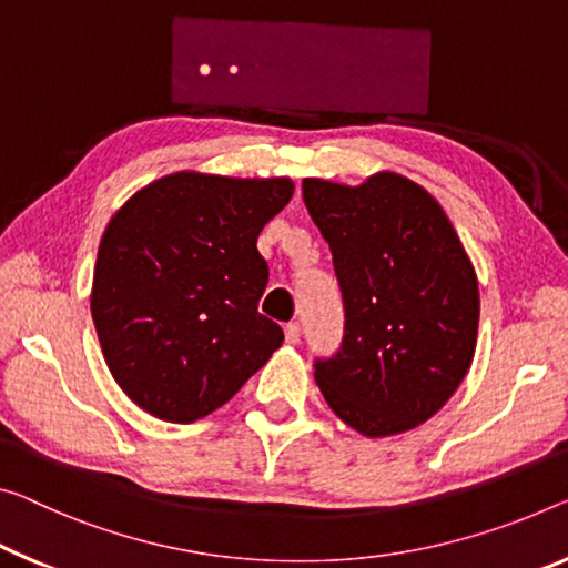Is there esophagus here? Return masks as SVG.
<instances>
[{"label":"esophagus","instance_id":"obj_1","mask_svg":"<svg viewBox=\"0 0 568 568\" xmlns=\"http://www.w3.org/2000/svg\"><path fill=\"white\" fill-rule=\"evenodd\" d=\"M284 337H286V343L290 345H296L302 339V327H300V322H290V325L284 327Z\"/></svg>","mask_w":568,"mask_h":568}]
</instances>
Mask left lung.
Segmentation results:
<instances>
[{
	"label": "left lung",
	"instance_id": "1",
	"mask_svg": "<svg viewBox=\"0 0 568 568\" xmlns=\"http://www.w3.org/2000/svg\"><path fill=\"white\" fill-rule=\"evenodd\" d=\"M304 205L333 251L345 333L314 361L329 408L365 436L414 429L447 404L475 357L477 276L442 205L378 172L361 187L307 178Z\"/></svg>",
	"mask_w": 568,
	"mask_h": 568
}]
</instances>
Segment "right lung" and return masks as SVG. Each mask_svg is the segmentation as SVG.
I'll return each instance as SVG.
<instances>
[{
  "instance_id": "right-lung-1",
  "label": "right lung",
  "mask_w": 568,
  "mask_h": 568,
  "mask_svg": "<svg viewBox=\"0 0 568 568\" xmlns=\"http://www.w3.org/2000/svg\"><path fill=\"white\" fill-rule=\"evenodd\" d=\"M292 193L286 178L178 172L111 217L91 314L111 375L146 414L203 418L284 343L282 327L258 314L268 266L256 241Z\"/></svg>"
}]
</instances>
